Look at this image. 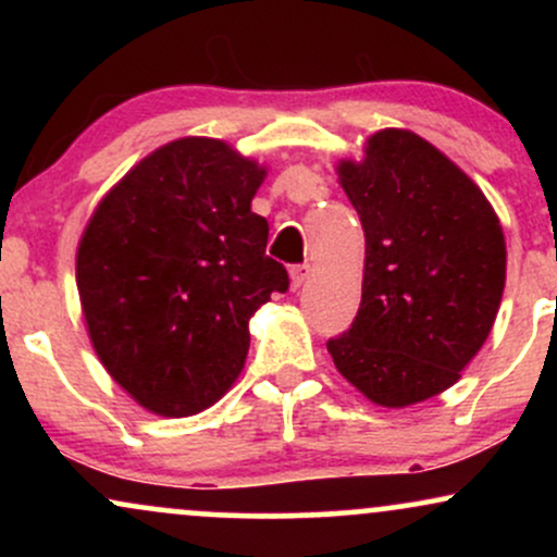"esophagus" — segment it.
<instances>
[{
    "label": "esophagus",
    "instance_id": "34e87169",
    "mask_svg": "<svg viewBox=\"0 0 557 557\" xmlns=\"http://www.w3.org/2000/svg\"><path fill=\"white\" fill-rule=\"evenodd\" d=\"M309 277H311V267L309 264L293 267V270H290V287H293V290H298V287L304 285Z\"/></svg>",
    "mask_w": 557,
    "mask_h": 557
}]
</instances>
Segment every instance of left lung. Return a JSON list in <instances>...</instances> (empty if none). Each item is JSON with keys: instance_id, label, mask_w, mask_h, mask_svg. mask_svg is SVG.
<instances>
[{"instance_id": "8db88e82", "label": "left lung", "mask_w": 557, "mask_h": 557, "mask_svg": "<svg viewBox=\"0 0 557 557\" xmlns=\"http://www.w3.org/2000/svg\"><path fill=\"white\" fill-rule=\"evenodd\" d=\"M335 172L367 251L359 314L327 343L332 361L376 406L430 400L461 380L495 324L508 264L500 220L456 162L403 127L376 131Z\"/></svg>"}]
</instances>
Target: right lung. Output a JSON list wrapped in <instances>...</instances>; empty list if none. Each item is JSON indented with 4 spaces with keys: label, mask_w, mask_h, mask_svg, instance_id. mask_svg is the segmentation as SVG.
Returning <instances> with one entry per match:
<instances>
[{
    "label": "right lung",
    "mask_w": 557,
    "mask_h": 557,
    "mask_svg": "<svg viewBox=\"0 0 557 557\" xmlns=\"http://www.w3.org/2000/svg\"><path fill=\"white\" fill-rule=\"evenodd\" d=\"M267 168L220 138L159 146L96 203L75 253L88 337L107 374L168 419L194 417L233 387L248 322L283 264L251 212Z\"/></svg>",
    "instance_id": "right-lung-1"
}]
</instances>
